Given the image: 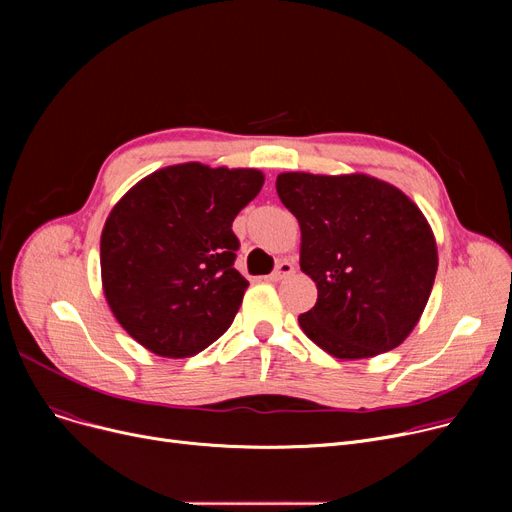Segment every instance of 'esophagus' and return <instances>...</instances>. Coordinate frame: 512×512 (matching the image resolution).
Returning a JSON list of instances; mask_svg holds the SVG:
<instances>
[{
  "mask_svg": "<svg viewBox=\"0 0 512 512\" xmlns=\"http://www.w3.org/2000/svg\"><path fill=\"white\" fill-rule=\"evenodd\" d=\"M294 274V263L290 261V259H282L278 265H276V270L267 276V280H272V282H280V280H284V278H288V276H292Z\"/></svg>",
  "mask_w": 512,
  "mask_h": 512,
  "instance_id": "obj_1",
  "label": "esophagus"
}]
</instances>
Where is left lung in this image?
<instances>
[{
    "instance_id": "1",
    "label": "left lung",
    "mask_w": 512,
    "mask_h": 512,
    "mask_svg": "<svg viewBox=\"0 0 512 512\" xmlns=\"http://www.w3.org/2000/svg\"><path fill=\"white\" fill-rule=\"evenodd\" d=\"M276 191L301 226V270L317 303L303 332L336 359H367L405 340L427 305L438 249L419 207L365 174H280Z\"/></svg>"
}]
</instances>
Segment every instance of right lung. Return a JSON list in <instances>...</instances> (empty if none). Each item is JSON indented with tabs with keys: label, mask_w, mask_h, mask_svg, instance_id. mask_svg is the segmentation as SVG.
<instances>
[{
	"label": "right lung",
	"mask_w": 512,
	"mask_h": 512,
	"mask_svg": "<svg viewBox=\"0 0 512 512\" xmlns=\"http://www.w3.org/2000/svg\"><path fill=\"white\" fill-rule=\"evenodd\" d=\"M259 170L180 164L143 178L101 232L103 292L120 326L159 357H193L234 321L249 282L234 270L238 211Z\"/></svg>",
	"instance_id": "right-lung-1"
}]
</instances>
